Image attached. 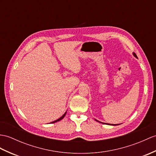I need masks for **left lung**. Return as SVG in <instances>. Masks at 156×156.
<instances>
[{
	"label": "left lung",
	"instance_id": "8db88e82",
	"mask_svg": "<svg viewBox=\"0 0 156 156\" xmlns=\"http://www.w3.org/2000/svg\"><path fill=\"white\" fill-rule=\"evenodd\" d=\"M133 56L136 57V58H137V56H136V54L134 52H133ZM95 120H96V121H97V122H100V123H102V124H107V125H112V126H116V125H119V124H108V123H104V122H100V121H98V120H97V119H95Z\"/></svg>",
	"mask_w": 156,
	"mask_h": 156
}]
</instances>
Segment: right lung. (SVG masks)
Segmentation results:
<instances>
[{
	"label": "right lung",
	"mask_w": 156,
	"mask_h": 156,
	"mask_svg": "<svg viewBox=\"0 0 156 156\" xmlns=\"http://www.w3.org/2000/svg\"><path fill=\"white\" fill-rule=\"evenodd\" d=\"M66 112H65V113H64L62 115V116H61L60 118H58V119H56V120H55V121L52 122H51V124H52V123H55V122H58V121H60L61 119H62L64 118V116H65V115H66Z\"/></svg>",
	"instance_id": "add662e5"
}]
</instances>
